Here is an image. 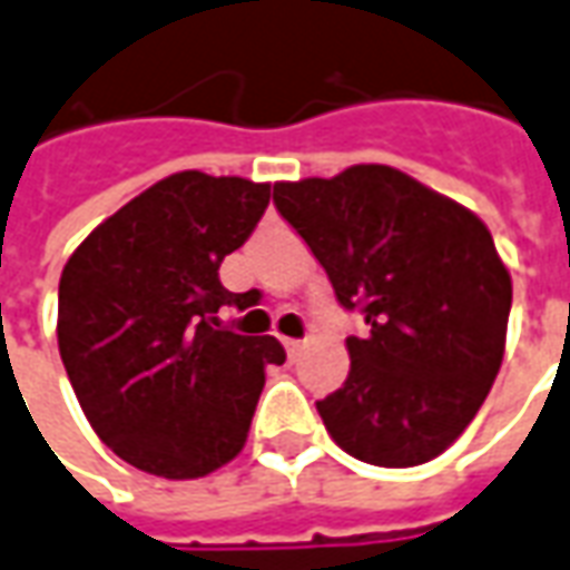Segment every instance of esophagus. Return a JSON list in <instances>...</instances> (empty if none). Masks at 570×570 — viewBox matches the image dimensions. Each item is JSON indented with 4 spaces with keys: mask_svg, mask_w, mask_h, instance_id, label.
<instances>
[{
    "mask_svg": "<svg viewBox=\"0 0 570 570\" xmlns=\"http://www.w3.org/2000/svg\"><path fill=\"white\" fill-rule=\"evenodd\" d=\"M284 348H286V354H289V361H296L298 354H302V348H305V342H302V340H284Z\"/></svg>",
    "mask_w": 570,
    "mask_h": 570,
    "instance_id": "34e87169",
    "label": "esophagus"
}]
</instances>
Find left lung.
Returning <instances> with one entry per match:
<instances>
[{
  "instance_id": "left-lung-1",
  "label": "left lung",
  "mask_w": 570,
  "mask_h": 570,
  "mask_svg": "<svg viewBox=\"0 0 570 570\" xmlns=\"http://www.w3.org/2000/svg\"><path fill=\"white\" fill-rule=\"evenodd\" d=\"M277 213L324 265L348 336V380L317 401L354 460L404 469L444 453L503 364L512 277L488 225L401 169L361 163L333 178L274 185Z\"/></svg>"
}]
</instances>
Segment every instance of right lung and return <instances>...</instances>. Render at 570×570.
<instances>
[{
  "instance_id": "add662e5",
  "label": "right lung",
  "mask_w": 570,
  "mask_h": 570,
  "mask_svg": "<svg viewBox=\"0 0 570 570\" xmlns=\"http://www.w3.org/2000/svg\"><path fill=\"white\" fill-rule=\"evenodd\" d=\"M272 185L175 173L101 222L67 258L58 348L79 407L119 460L160 479H203L244 451L265 385L284 364L274 336H240L218 281Z\"/></svg>"
}]
</instances>
